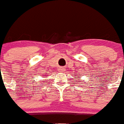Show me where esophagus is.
<instances>
[{"label": "esophagus", "instance_id": "1", "mask_svg": "<svg viewBox=\"0 0 124 124\" xmlns=\"http://www.w3.org/2000/svg\"><path fill=\"white\" fill-rule=\"evenodd\" d=\"M59 70H60V72H64L65 70H66L64 69V68H63V67L60 68Z\"/></svg>", "mask_w": 124, "mask_h": 124}]
</instances>
